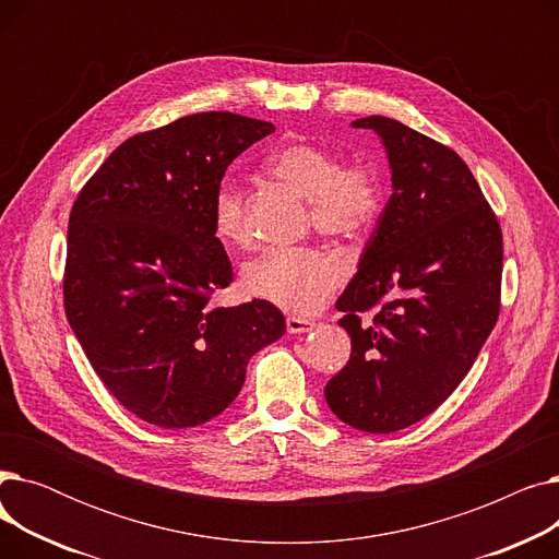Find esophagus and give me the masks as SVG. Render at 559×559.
<instances>
[{
	"label": "esophagus",
	"instance_id": "esophagus-1",
	"mask_svg": "<svg viewBox=\"0 0 559 559\" xmlns=\"http://www.w3.org/2000/svg\"><path fill=\"white\" fill-rule=\"evenodd\" d=\"M285 326H287V333H308L314 329V321L312 319H304V317H287L285 319Z\"/></svg>",
	"mask_w": 559,
	"mask_h": 559
}]
</instances>
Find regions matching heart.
<instances>
[{"label": "heart", "instance_id": "1", "mask_svg": "<svg viewBox=\"0 0 559 559\" xmlns=\"http://www.w3.org/2000/svg\"><path fill=\"white\" fill-rule=\"evenodd\" d=\"M267 169L308 199L310 224L326 235H358L383 213L385 186L378 167L340 156L314 142H289L276 150ZM215 233L230 247H249L245 194L235 179H224L213 199ZM346 276L342 258L319 247H281L253 258L242 272L249 297L287 312H314Z\"/></svg>", "mask_w": 559, "mask_h": 559}]
</instances>
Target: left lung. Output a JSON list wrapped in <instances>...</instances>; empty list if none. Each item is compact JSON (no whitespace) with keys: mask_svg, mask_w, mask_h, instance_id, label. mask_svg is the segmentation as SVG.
<instances>
[{"mask_svg":"<svg viewBox=\"0 0 559 559\" xmlns=\"http://www.w3.org/2000/svg\"><path fill=\"white\" fill-rule=\"evenodd\" d=\"M354 129L383 138L394 192L335 304L350 358L324 394L344 424L394 432L455 392L493 331L503 230L451 146L380 115Z\"/></svg>","mask_w":559,"mask_h":559,"instance_id":"obj_1","label":"left lung"}]
</instances>
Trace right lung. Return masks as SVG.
Returning <instances> with one entry per match:
<instances>
[{
	"mask_svg": "<svg viewBox=\"0 0 559 559\" xmlns=\"http://www.w3.org/2000/svg\"><path fill=\"white\" fill-rule=\"evenodd\" d=\"M272 131L226 110L179 117L124 140L74 199L66 314L106 390L146 424L217 417L249 358L285 333L267 301L209 308L233 281L213 224L217 186Z\"/></svg>",
	"mask_w": 559,
	"mask_h": 559,
	"instance_id": "1",
	"label": "right lung"
}]
</instances>
